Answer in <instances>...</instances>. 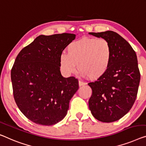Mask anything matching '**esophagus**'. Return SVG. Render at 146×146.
<instances>
[{
	"instance_id": "34e87169",
	"label": "esophagus",
	"mask_w": 146,
	"mask_h": 146,
	"mask_svg": "<svg viewBox=\"0 0 146 146\" xmlns=\"http://www.w3.org/2000/svg\"><path fill=\"white\" fill-rule=\"evenodd\" d=\"M86 84V82H84L83 81H81V80H79V86H84Z\"/></svg>"
}]
</instances>
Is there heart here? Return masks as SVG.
Masks as SVG:
<instances>
[{
	"mask_svg": "<svg viewBox=\"0 0 146 146\" xmlns=\"http://www.w3.org/2000/svg\"><path fill=\"white\" fill-rule=\"evenodd\" d=\"M67 54L60 56L62 70L71 74L77 69L91 80L101 78L108 72L111 64L113 50L108 40L96 37H82L71 42Z\"/></svg>",
	"mask_w": 146,
	"mask_h": 146,
	"instance_id": "1",
	"label": "heart"
}]
</instances>
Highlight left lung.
Here are the masks:
<instances>
[{
	"instance_id": "obj_1",
	"label": "left lung",
	"mask_w": 146,
	"mask_h": 146,
	"mask_svg": "<svg viewBox=\"0 0 146 146\" xmlns=\"http://www.w3.org/2000/svg\"><path fill=\"white\" fill-rule=\"evenodd\" d=\"M108 40L113 50L108 72L88 84L92 90L88 101L93 116L104 123L122 118L132 108L138 94L140 73L135 51L129 42L112 31L90 33Z\"/></svg>"
}]
</instances>
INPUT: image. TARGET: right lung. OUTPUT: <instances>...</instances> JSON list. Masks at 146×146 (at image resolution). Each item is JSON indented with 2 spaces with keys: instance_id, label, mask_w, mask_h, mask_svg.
<instances>
[{
  "instance_id": "add662e5",
  "label": "right lung",
  "mask_w": 146,
  "mask_h": 146,
  "mask_svg": "<svg viewBox=\"0 0 146 146\" xmlns=\"http://www.w3.org/2000/svg\"><path fill=\"white\" fill-rule=\"evenodd\" d=\"M75 34L40 35L17 54L11 70L13 94L21 113L38 125H55L66 117L79 88L74 77H63L60 58Z\"/></svg>"
}]
</instances>
